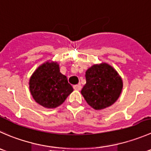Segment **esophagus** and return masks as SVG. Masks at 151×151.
Masks as SVG:
<instances>
[{
    "label": "esophagus",
    "mask_w": 151,
    "mask_h": 151,
    "mask_svg": "<svg viewBox=\"0 0 151 151\" xmlns=\"http://www.w3.org/2000/svg\"><path fill=\"white\" fill-rule=\"evenodd\" d=\"M73 89H75V90H81V86L80 84H77V85H74L73 86Z\"/></svg>",
    "instance_id": "34e87169"
}]
</instances>
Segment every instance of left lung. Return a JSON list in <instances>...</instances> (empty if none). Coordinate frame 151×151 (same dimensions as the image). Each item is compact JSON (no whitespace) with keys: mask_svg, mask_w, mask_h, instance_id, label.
<instances>
[{"mask_svg":"<svg viewBox=\"0 0 151 151\" xmlns=\"http://www.w3.org/2000/svg\"><path fill=\"white\" fill-rule=\"evenodd\" d=\"M86 83L81 95L95 110L104 109L117 101L121 94L123 82L117 71L106 62L95 64L86 71Z\"/></svg>","mask_w":151,"mask_h":151,"instance_id":"obj_1","label":"left lung"}]
</instances>
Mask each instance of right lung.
<instances>
[{
  "label": "right lung",
  "instance_id": "right-lung-1",
  "mask_svg": "<svg viewBox=\"0 0 151 151\" xmlns=\"http://www.w3.org/2000/svg\"><path fill=\"white\" fill-rule=\"evenodd\" d=\"M29 89L34 101L47 109L62 105L73 91L66 76L60 73L59 63L50 60L42 64L33 73Z\"/></svg>",
  "mask_w": 151,
  "mask_h": 151
}]
</instances>
